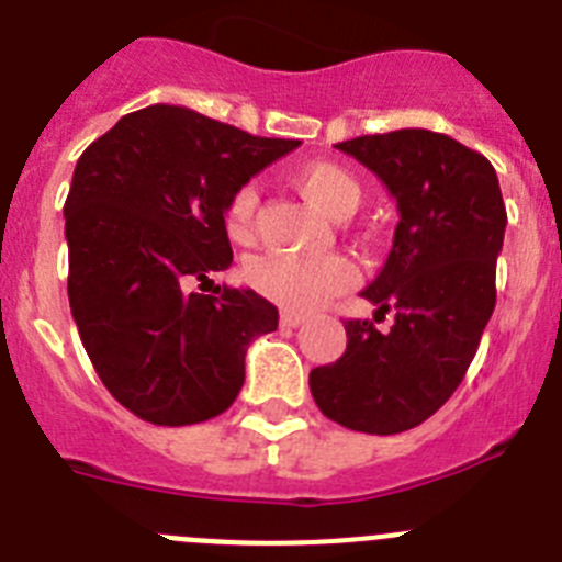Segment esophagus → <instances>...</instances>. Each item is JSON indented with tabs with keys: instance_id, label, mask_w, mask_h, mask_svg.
<instances>
[{
	"instance_id": "1",
	"label": "esophagus",
	"mask_w": 562,
	"mask_h": 562,
	"mask_svg": "<svg viewBox=\"0 0 562 562\" xmlns=\"http://www.w3.org/2000/svg\"><path fill=\"white\" fill-rule=\"evenodd\" d=\"M282 327H299V324H305L307 316H302V313H293V311H285L280 316Z\"/></svg>"
}]
</instances>
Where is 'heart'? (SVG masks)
Wrapping results in <instances>:
<instances>
[{
    "label": "heart",
    "mask_w": 562,
    "mask_h": 562,
    "mask_svg": "<svg viewBox=\"0 0 562 562\" xmlns=\"http://www.w3.org/2000/svg\"><path fill=\"white\" fill-rule=\"evenodd\" d=\"M291 182L299 193L307 199L316 210L333 218H344L355 213V207L363 199L358 177L349 169L329 160L302 162L291 171ZM257 213V188L240 186L229 196L224 210V224L235 240H249L255 229ZM246 277L255 285V291L288 311H313L324 305L335 293L346 291L355 282V266L344 255L324 257H302V255H271L255 257L246 269Z\"/></svg>",
    "instance_id": "obj_1"
}]
</instances>
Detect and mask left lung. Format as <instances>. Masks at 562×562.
I'll return each mask as SVG.
<instances>
[{
	"mask_svg": "<svg viewBox=\"0 0 562 562\" xmlns=\"http://www.w3.org/2000/svg\"><path fill=\"white\" fill-rule=\"evenodd\" d=\"M374 171L400 207L393 249L363 291L376 322L349 318L344 358L311 371L318 411L355 432L396 435L447 405L496 307L507 210L494 166L432 130L335 144Z\"/></svg>",
	"mask_w": 562,
	"mask_h": 562,
	"instance_id": "8db88e82",
	"label": "left lung"
}]
</instances>
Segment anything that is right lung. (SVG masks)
<instances>
[{
  "instance_id": "add662e5",
  "label": "right lung",
  "mask_w": 562,
  "mask_h": 562,
  "mask_svg": "<svg viewBox=\"0 0 562 562\" xmlns=\"http://www.w3.org/2000/svg\"><path fill=\"white\" fill-rule=\"evenodd\" d=\"M299 140L257 138L175 104L127 113L77 160L66 204L68 305L113 400L157 427L227 411L277 307L249 288L186 293L233 263L224 210Z\"/></svg>"
}]
</instances>
